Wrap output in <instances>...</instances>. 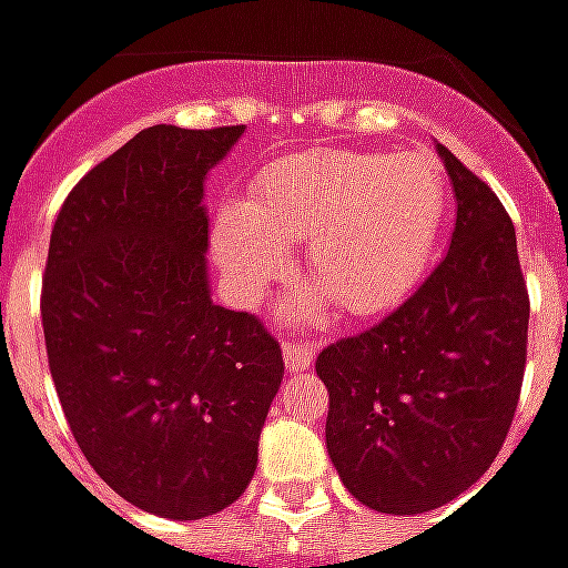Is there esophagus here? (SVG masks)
Masks as SVG:
<instances>
[{
  "mask_svg": "<svg viewBox=\"0 0 568 568\" xmlns=\"http://www.w3.org/2000/svg\"><path fill=\"white\" fill-rule=\"evenodd\" d=\"M283 358H285V368L288 371H304L316 362V349L307 344H295V341H288V344H283Z\"/></svg>",
  "mask_w": 568,
  "mask_h": 568,
  "instance_id": "esophagus-1",
  "label": "esophagus"
}]
</instances>
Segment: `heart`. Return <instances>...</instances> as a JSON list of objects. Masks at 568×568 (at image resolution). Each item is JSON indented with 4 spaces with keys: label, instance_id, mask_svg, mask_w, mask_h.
<instances>
[{
    "label": "heart",
    "instance_id": "b5f03b06",
    "mask_svg": "<svg viewBox=\"0 0 568 568\" xmlns=\"http://www.w3.org/2000/svg\"><path fill=\"white\" fill-rule=\"evenodd\" d=\"M447 203V182L423 154H295L252 182L246 206L215 215L212 248L236 301L252 307L292 271L288 246L307 240V276L322 292L292 301L285 322H322L332 297L349 316H381L426 276Z\"/></svg>",
    "mask_w": 568,
    "mask_h": 568
}]
</instances>
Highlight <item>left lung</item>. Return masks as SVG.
Here are the masks:
<instances>
[{
  "label": "left lung",
  "mask_w": 568,
  "mask_h": 568,
  "mask_svg": "<svg viewBox=\"0 0 568 568\" xmlns=\"http://www.w3.org/2000/svg\"><path fill=\"white\" fill-rule=\"evenodd\" d=\"M456 224L428 280L381 325L322 349L325 447L344 487L383 514H423L487 471L524 383L529 297L499 197L435 145Z\"/></svg>",
  "instance_id": "obj_1"
}]
</instances>
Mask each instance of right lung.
<instances>
[{
    "instance_id": "1",
    "label": "right lung",
    "mask_w": 568,
    "mask_h": 568,
    "mask_svg": "<svg viewBox=\"0 0 568 568\" xmlns=\"http://www.w3.org/2000/svg\"><path fill=\"white\" fill-rule=\"evenodd\" d=\"M243 130H142L72 187L48 246L44 346L69 428L121 499L170 520L243 496L283 383L280 344L210 292L203 185Z\"/></svg>"
}]
</instances>
